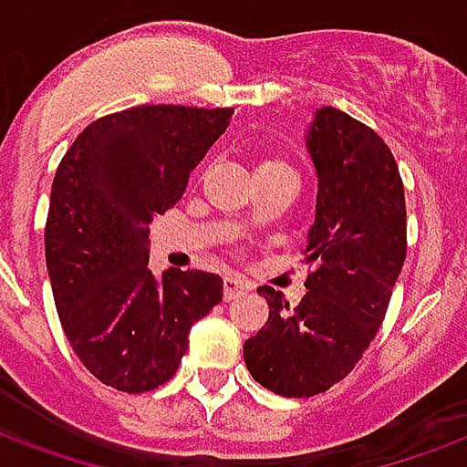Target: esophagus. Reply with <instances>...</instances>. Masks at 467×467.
Here are the masks:
<instances>
[{"instance_id":"esophagus-1","label":"esophagus","mask_w":467,"mask_h":467,"mask_svg":"<svg viewBox=\"0 0 467 467\" xmlns=\"http://www.w3.org/2000/svg\"><path fill=\"white\" fill-rule=\"evenodd\" d=\"M244 291H249V284L244 279H240V276L227 274L225 279H223V296H225V301H233L234 296H240Z\"/></svg>"}]
</instances>
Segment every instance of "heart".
<instances>
[{
    "instance_id": "b5f03b06",
    "label": "heart",
    "mask_w": 467,
    "mask_h": 467,
    "mask_svg": "<svg viewBox=\"0 0 467 467\" xmlns=\"http://www.w3.org/2000/svg\"><path fill=\"white\" fill-rule=\"evenodd\" d=\"M262 173H294V169L279 156H262L257 161L254 176H262Z\"/></svg>"
}]
</instances>
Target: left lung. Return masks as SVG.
I'll use <instances>...</instances> for the list:
<instances>
[{
	"label": "left lung",
	"instance_id": "1",
	"mask_svg": "<svg viewBox=\"0 0 467 467\" xmlns=\"http://www.w3.org/2000/svg\"><path fill=\"white\" fill-rule=\"evenodd\" d=\"M318 176L306 234V296L289 308L259 286L269 318L244 343V365L281 397H313L350 375L379 330L407 257L404 183L389 147L336 107H320L306 134Z\"/></svg>",
	"mask_w": 467,
	"mask_h": 467
}]
</instances>
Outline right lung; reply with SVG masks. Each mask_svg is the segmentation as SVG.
Wrapping results in <instances>:
<instances>
[{"label":"right lung","mask_w":467,"mask_h":467,"mask_svg":"<svg viewBox=\"0 0 467 467\" xmlns=\"http://www.w3.org/2000/svg\"><path fill=\"white\" fill-rule=\"evenodd\" d=\"M234 109L141 105L88 124L60 161L46 266L67 343L112 389L151 391L176 375L195 320L223 301L210 272L149 269V227L186 193L191 171Z\"/></svg>","instance_id":"right-lung-1"}]
</instances>
